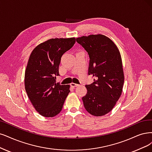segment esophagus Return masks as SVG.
<instances>
[{
	"label": "esophagus",
	"instance_id": "esophagus-1",
	"mask_svg": "<svg viewBox=\"0 0 152 152\" xmlns=\"http://www.w3.org/2000/svg\"><path fill=\"white\" fill-rule=\"evenodd\" d=\"M70 86H71V88H75V87L79 86V85H77V84H76V83H71Z\"/></svg>",
	"mask_w": 152,
	"mask_h": 152
}]
</instances>
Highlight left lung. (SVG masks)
<instances>
[{
	"label": "left lung",
	"mask_w": 152,
	"mask_h": 152,
	"mask_svg": "<svg viewBox=\"0 0 152 152\" xmlns=\"http://www.w3.org/2000/svg\"><path fill=\"white\" fill-rule=\"evenodd\" d=\"M76 42L88 53V75L94 77L92 84L86 85L84 106L92 115H104L113 108L122 93L124 74L120 51L110 39L102 34L82 36Z\"/></svg>",
	"instance_id": "8db88e82"
}]
</instances>
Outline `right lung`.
Segmentation results:
<instances>
[{
    "mask_svg": "<svg viewBox=\"0 0 152 152\" xmlns=\"http://www.w3.org/2000/svg\"><path fill=\"white\" fill-rule=\"evenodd\" d=\"M76 39H50L31 53L25 72V89L31 103L41 115L59 114L70 92L69 85L56 83L61 59L75 44Z\"/></svg>",
    "mask_w": 152,
    "mask_h": 152,
    "instance_id": "obj_1",
    "label": "right lung"
}]
</instances>
